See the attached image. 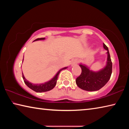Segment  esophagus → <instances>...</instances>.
Segmentation results:
<instances>
[{"label": "esophagus", "mask_w": 129, "mask_h": 129, "mask_svg": "<svg viewBox=\"0 0 129 129\" xmlns=\"http://www.w3.org/2000/svg\"><path fill=\"white\" fill-rule=\"evenodd\" d=\"M78 63V60L77 59H75L74 61H73L72 63V65H76Z\"/></svg>", "instance_id": "esophagus-1"}]
</instances>
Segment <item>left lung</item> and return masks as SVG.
<instances>
[{"instance_id":"left-lung-1","label":"left lung","mask_w":129,"mask_h":129,"mask_svg":"<svg viewBox=\"0 0 129 129\" xmlns=\"http://www.w3.org/2000/svg\"><path fill=\"white\" fill-rule=\"evenodd\" d=\"M104 48L107 51V65L103 69L97 72L89 70L86 66L80 64L82 69L81 75L76 78V82L80 88L86 91H96L106 85L112 73V62L108 47L104 44Z\"/></svg>"}]
</instances>
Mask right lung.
Listing matches in <instances>:
<instances>
[{
	"instance_id": "1",
	"label": "right lung",
	"mask_w": 129,
	"mask_h": 129,
	"mask_svg": "<svg viewBox=\"0 0 129 129\" xmlns=\"http://www.w3.org/2000/svg\"><path fill=\"white\" fill-rule=\"evenodd\" d=\"M44 39H45L44 38H38V39H36V40H35L34 41L44 40ZM67 68L65 67V68H64L60 69V71L58 72L56 74V75L54 76V77L52 78L51 80H50L48 82L44 83V84H32V83L29 82L28 81H27L25 79L24 76V75H23V74H22V77H23L24 81V82H25V84L27 85V86L28 87H29L30 89H31L32 90H33L34 91H36V92H39V93L45 92V91H48L52 90V89L56 86V83H57V80L58 75H59L60 72L62 71V70L67 69Z\"/></svg>"
}]
</instances>
